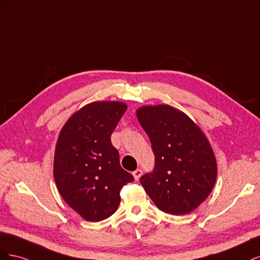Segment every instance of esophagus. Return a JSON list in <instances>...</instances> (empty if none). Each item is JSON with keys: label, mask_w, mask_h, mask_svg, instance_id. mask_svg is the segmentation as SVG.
Segmentation results:
<instances>
[{"label": "esophagus", "mask_w": 260, "mask_h": 260, "mask_svg": "<svg viewBox=\"0 0 260 260\" xmlns=\"http://www.w3.org/2000/svg\"><path fill=\"white\" fill-rule=\"evenodd\" d=\"M132 176H133V178H135L136 181H138V180L140 179V177L142 176V170H141V169H137L136 171L132 172Z\"/></svg>", "instance_id": "esophagus-1"}]
</instances>
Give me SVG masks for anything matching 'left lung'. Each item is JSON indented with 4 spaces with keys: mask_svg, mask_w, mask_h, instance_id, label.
<instances>
[{
    "mask_svg": "<svg viewBox=\"0 0 260 260\" xmlns=\"http://www.w3.org/2000/svg\"><path fill=\"white\" fill-rule=\"evenodd\" d=\"M152 143L155 169L140 179L160 210L185 215L205 201L215 186L217 161L205 133L180 109L166 104L137 109Z\"/></svg>",
    "mask_w": 260,
    "mask_h": 260,
    "instance_id": "8db88e82",
    "label": "left lung"
}]
</instances>
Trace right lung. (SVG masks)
Masks as SVG:
<instances>
[{"label": "right lung", "mask_w": 260, "mask_h": 260, "mask_svg": "<svg viewBox=\"0 0 260 260\" xmlns=\"http://www.w3.org/2000/svg\"><path fill=\"white\" fill-rule=\"evenodd\" d=\"M119 101H96L74 113L55 146L54 179L61 198L86 221L111 217L123 185L133 181L119 162L111 136L127 109Z\"/></svg>", "instance_id": "1"}]
</instances>
